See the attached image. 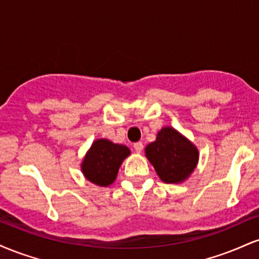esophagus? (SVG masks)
<instances>
[{"label":"esophagus","mask_w":259,"mask_h":259,"mask_svg":"<svg viewBox=\"0 0 259 259\" xmlns=\"http://www.w3.org/2000/svg\"><path fill=\"white\" fill-rule=\"evenodd\" d=\"M134 148H135L136 152L141 153L142 150H144V144H142V142H135V144H134Z\"/></svg>","instance_id":"obj_1"}]
</instances>
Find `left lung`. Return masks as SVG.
<instances>
[{"label": "left lung", "instance_id": "8db88e82", "mask_svg": "<svg viewBox=\"0 0 259 259\" xmlns=\"http://www.w3.org/2000/svg\"><path fill=\"white\" fill-rule=\"evenodd\" d=\"M145 153L160 180L167 184L183 183L198 162V150L195 145L170 126L160 129L156 141L147 145Z\"/></svg>", "mask_w": 259, "mask_h": 259}]
</instances>
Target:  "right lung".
<instances>
[{"mask_svg": "<svg viewBox=\"0 0 259 259\" xmlns=\"http://www.w3.org/2000/svg\"><path fill=\"white\" fill-rule=\"evenodd\" d=\"M129 154L130 150L124 145L113 144L107 139L96 140L81 163L82 174L95 185H111L117 178L121 163Z\"/></svg>", "mask_w": 259, "mask_h": 259, "instance_id": "1", "label": "right lung"}]
</instances>
